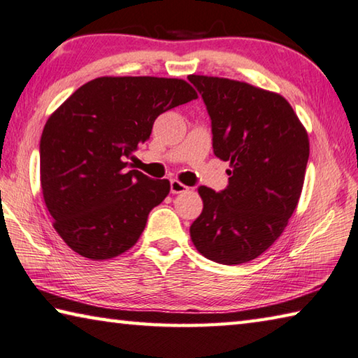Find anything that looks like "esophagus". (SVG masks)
I'll return each mask as SVG.
<instances>
[{
    "instance_id": "34e87169",
    "label": "esophagus",
    "mask_w": 358,
    "mask_h": 358,
    "mask_svg": "<svg viewBox=\"0 0 358 358\" xmlns=\"http://www.w3.org/2000/svg\"><path fill=\"white\" fill-rule=\"evenodd\" d=\"M187 189H189V187L181 183V181L171 180V192L172 194H181V192H186Z\"/></svg>"
}]
</instances>
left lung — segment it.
<instances>
[{
	"instance_id": "1",
	"label": "left lung",
	"mask_w": 358,
	"mask_h": 358,
	"mask_svg": "<svg viewBox=\"0 0 358 358\" xmlns=\"http://www.w3.org/2000/svg\"><path fill=\"white\" fill-rule=\"evenodd\" d=\"M187 80L207 106L215 155L230 162L226 189L199 186L203 210L191 240L213 262H250L280 238L299 203L310 157L306 129L281 94L230 78Z\"/></svg>"
}]
</instances>
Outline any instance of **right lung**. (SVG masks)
<instances>
[{"mask_svg": "<svg viewBox=\"0 0 358 358\" xmlns=\"http://www.w3.org/2000/svg\"><path fill=\"white\" fill-rule=\"evenodd\" d=\"M196 98L180 78L99 77L50 115L39 143L41 186L72 251L104 260L137 243L171 183L128 171V159L161 113Z\"/></svg>", "mask_w": 358, "mask_h": 358, "instance_id": "right-lung-1", "label": "right lung"}]
</instances>
